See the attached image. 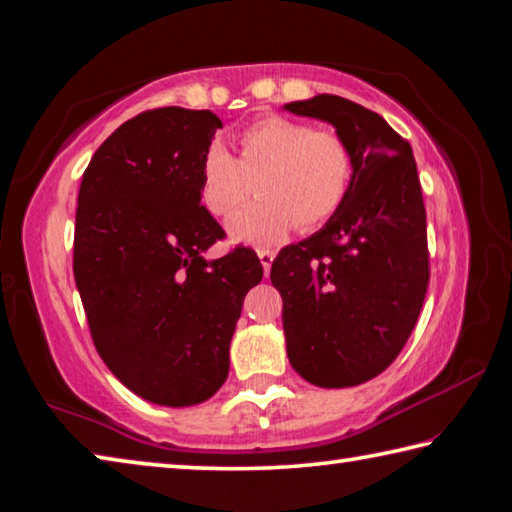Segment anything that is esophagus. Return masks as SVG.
<instances>
[{"instance_id": "1", "label": "esophagus", "mask_w": 512, "mask_h": 512, "mask_svg": "<svg viewBox=\"0 0 512 512\" xmlns=\"http://www.w3.org/2000/svg\"><path fill=\"white\" fill-rule=\"evenodd\" d=\"M258 261H261V265H263V272L270 274V267H272V261H274V251L258 249Z\"/></svg>"}]
</instances>
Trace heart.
Segmentation results:
<instances>
[{
	"label": "heart",
	"mask_w": 512,
	"mask_h": 512,
	"mask_svg": "<svg viewBox=\"0 0 512 512\" xmlns=\"http://www.w3.org/2000/svg\"><path fill=\"white\" fill-rule=\"evenodd\" d=\"M240 156L215 140L201 156L199 197L208 213L231 215L258 183L261 199L226 222L233 242L276 245L299 224L313 229L338 211L351 181V154L338 133L267 115L238 133Z\"/></svg>",
	"instance_id": "b5f03b06"
}]
</instances>
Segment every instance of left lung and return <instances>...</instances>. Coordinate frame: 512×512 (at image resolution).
Here are the masks:
<instances>
[{"label":"left lung","instance_id":"1","mask_svg":"<svg viewBox=\"0 0 512 512\" xmlns=\"http://www.w3.org/2000/svg\"><path fill=\"white\" fill-rule=\"evenodd\" d=\"M329 122L351 154L347 197L329 222L281 249L290 365L320 388L379 376L404 349L429 286L426 211L413 149L379 113L338 95L283 106Z\"/></svg>","mask_w":512,"mask_h":512}]
</instances>
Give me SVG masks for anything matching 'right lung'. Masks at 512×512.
<instances>
[{
	"label": "right lung",
	"mask_w": 512,
	"mask_h": 512,
	"mask_svg": "<svg viewBox=\"0 0 512 512\" xmlns=\"http://www.w3.org/2000/svg\"><path fill=\"white\" fill-rule=\"evenodd\" d=\"M211 111L154 108L90 158L74 226V281L92 342L115 379L158 406L211 399L229 374L242 301L263 279L254 251L204 256L224 236L201 206Z\"/></svg>",
	"instance_id": "obj_1"
}]
</instances>
